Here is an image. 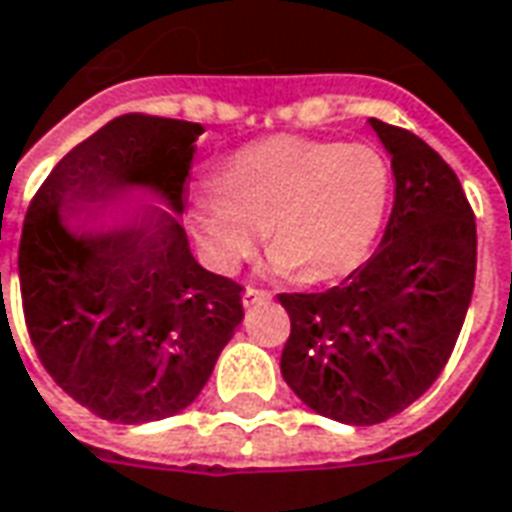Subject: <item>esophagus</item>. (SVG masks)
Listing matches in <instances>:
<instances>
[{
  "label": "esophagus",
  "instance_id": "esophagus-1",
  "mask_svg": "<svg viewBox=\"0 0 512 512\" xmlns=\"http://www.w3.org/2000/svg\"><path fill=\"white\" fill-rule=\"evenodd\" d=\"M266 299H271L266 291H257V288H246L244 299H241V302H244V307H255V305H260V302H266Z\"/></svg>",
  "mask_w": 512,
  "mask_h": 512
}]
</instances>
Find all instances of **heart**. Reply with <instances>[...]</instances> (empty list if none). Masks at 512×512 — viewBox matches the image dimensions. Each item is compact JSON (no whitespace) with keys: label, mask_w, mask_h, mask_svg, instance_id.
Returning <instances> with one entry per match:
<instances>
[{"label":"heart","mask_w":512,"mask_h":512,"mask_svg":"<svg viewBox=\"0 0 512 512\" xmlns=\"http://www.w3.org/2000/svg\"><path fill=\"white\" fill-rule=\"evenodd\" d=\"M391 171L371 146L277 135L246 146L191 199V230L232 271L266 230L274 274L330 282L355 271L380 232Z\"/></svg>","instance_id":"obj_1"}]
</instances>
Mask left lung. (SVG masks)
<instances>
[{
	"label": "left lung",
	"instance_id": "left-lung-1",
	"mask_svg": "<svg viewBox=\"0 0 512 512\" xmlns=\"http://www.w3.org/2000/svg\"><path fill=\"white\" fill-rule=\"evenodd\" d=\"M368 124L396 182L377 252L330 291L277 296L291 316L288 388L355 427L402 413L438 380L477 274V224L455 171L413 132Z\"/></svg>",
	"mask_w": 512,
	"mask_h": 512
}]
</instances>
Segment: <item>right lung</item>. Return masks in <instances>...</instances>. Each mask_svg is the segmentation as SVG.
<instances>
[{
	"label": "right lung",
	"mask_w": 512,
	"mask_h": 512,
	"mask_svg": "<svg viewBox=\"0 0 512 512\" xmlns=\"http://www.w3.org/2000/svg\"><path fill=\"white\" fill-rule=\"evenodd\" d=\"M202 132L141 113L107 121L57 163L24 219L35 352L71 399L116 424L182 413L244 321L241 285L199 266L180 224ZM113 209L133 213L87 221Z\"/></svg>",
	"instance_id": "1"
}]
</instances>
